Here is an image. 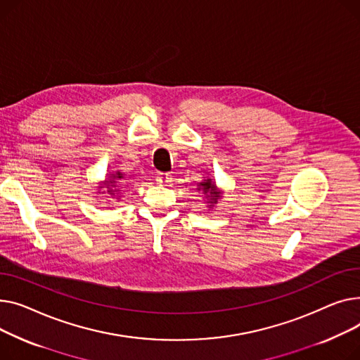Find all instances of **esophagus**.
Returning <instances> with one entry per match:
<instances>
[{"label":"esophagus","mask_w":360,"mask_h":360,"mask_svg":"<svg viewBox=\"0 0 360 360\" xmlns=\"http://www.w3.org/2000/svg\"><path fill=\"white\" fill-rule=\"evenodd\" d=\"M172 181V176L167 174V173H158L157 174V183L161 186H167L168 183Z\"/></svg>","instance_id":"obj_1"}]
</instances>
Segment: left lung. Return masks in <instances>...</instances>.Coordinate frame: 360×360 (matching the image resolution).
<instances>
[{"label": "left lung", "mask_w": 360, "mask_h": 360, "mask_svg": "<svg viewBox=\"0 0 360 360\" xmlns=\"http://www.w3.org/2000/svg\"><path fill=\"white\" fill-rule=\"evenodd\" d=\"M198 190H202L205 193V196L209 199L207 203H210L209 206H214L215 203H218V199L221 198V192H218V187L214 184L212 179H206L203 181H200L198 184Z\"/></svg>", "instance_id": "1"}]
</instances>
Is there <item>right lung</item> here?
I'll use <instances>...</instances> for the list:
<instances>
[{
	"label": "right lung",
	"mask_w": 360,
	"mask_h": 360,
	"mask_svg": "<svg viewBox=\"0 0 360 360\" xmlns=\"http://www.w3.org/2000/svg\"><path fill=\"white\" fill-rule=\"evenodd\" d=\"M122 179H123V174L120 172H116V173L109 176V180H105L104 184L100 186V188H108L105 192H108L110 196H116V195L120 193V190L117 188L119 187L117 184L120 183ZM120 186H123V184H120Z\"/></svg>",
	"instance_id": "obj_1"
}]
</instances>
